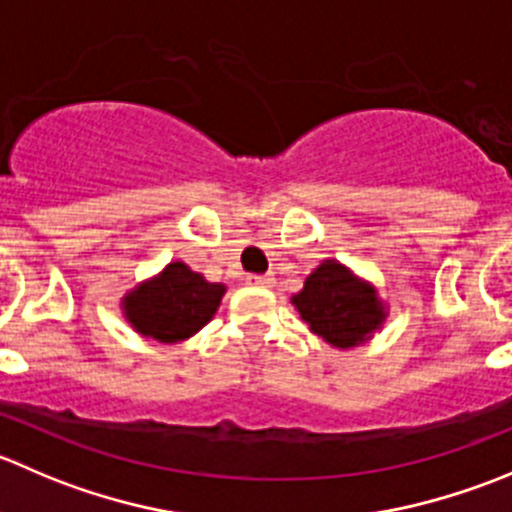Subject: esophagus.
<instances>
[{
    "label": "esophagus",
    "mask_w": 512,
    "mask_h": 512,
    "mask_svg": "<svg viewBox=\"0 0 512 512\" xmlns=\"http://www.w3.org/2000/svg\"><path fill=\"white\" fill-rule=\"evenodd\" d=\"M245 282L252 287H270L272 282H275V277L272 275H247Z\"/></svg>",
    "instance_id": "esophagus-1"
}]
</instances>
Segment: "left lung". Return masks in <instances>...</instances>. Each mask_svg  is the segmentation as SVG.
Segmentation results:
<instances>
[{"label": "left lung", "mask_w": 512, "mask_h": 512, "mask_svg": "<svg viewBox=\"0 0 512 512\" xmlns=\"http://www.w3.org/2000/svg\"><path fill=\"white\" fill-rule=\"evenodd\" d=\"M292 305L315 335L340 350L370 340L388 317L375 287L337 260L322 262L292 297Z\"/></svg>", "instance_id": "1"}]
</instances>
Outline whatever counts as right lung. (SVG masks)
<instances>
[{
	"label": "right lung",
	"mask_w": 512,
	"mask_h": 512,
	"mask_svg": "<svg viewBox=\"0 0 512 512\" xmlns=\"http://www.w3.org/2000/svg\"><path fill=\"white\" fill-rule=\"evenodd\" d=\"M225 285L207 282L185 262H170L152 280L127 292L122 310L140 335L157 342H182L212 320Z\"/></svg>",
	"instance_id": "right-lung-1"
}]
</instances>
